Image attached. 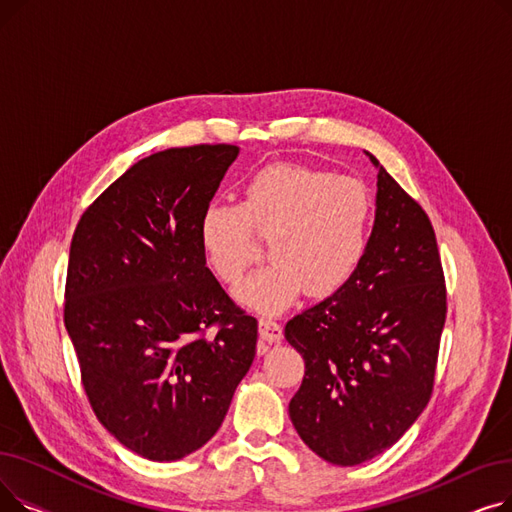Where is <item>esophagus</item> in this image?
Listing matches in <instances>:
<instances>
[{
	"label": "esophagus",
	"instance_id": "esophagus-1",
	"mask_svg": "<svg viewBox=\"0 0 512 512\" xmlns=\"http://www.w3.org/2000/svg\"><path fill=\"white\" fill-rule=\"evenodd\" d=\"M259 336H261L265 342L276 344V342L282 340V326L278 324L276 319H272V317H261V319H259Z\"/></svg>",
	"mask_w": 512,
	"mask_h": 512
}]
</instances>
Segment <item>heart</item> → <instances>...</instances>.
I'll use <instances>...</instances> for the list:
<instances>
[{"mask_svg":"<svg viewBox=\"0 0 512 512\" xmlns=\"http://www.w3.org/2000/svg\"><path fill=\"white\" fill-rule=\"evenodd\" d=\"M375 218L369 188L334 172L276 161L253 172L242 203L211 201L199 218V242L213 274L234 286L270 238L272 261L236 288V299L261 313H280L303 292L332 297L367 257Z\"/></svg>","mask_w":512,"mask_h":512,"instance_id":"b5f03b06","label":"heart"}]
</instances>
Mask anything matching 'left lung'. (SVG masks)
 Listing matches in <instances>:
<instances>
[{
  "instance_id": "left-lung-1",
  "label": "left lung",
  "mask_w": 512,
  "mask_h": 512,
  "mask_svg": "<svg viewBox=\"0 0 512 512\" xmlns=\"http://www.w3.org/2000/svg\"><path fill=\"white\" fill-rule=\"evenodd\" d=\"M367 155L378 168V195L361 270L284 330L305 359L303 384L288 405L292 425L315 454L340 467L382 454L423 413L446 321L432 222Z\"/></svg>"
}]
</instances>
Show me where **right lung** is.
Listing matches in <instances>:
<instances>
[{"label": "right lung", "mask_w": 512, "mask_h": 512, "mask_svg": "<svg viewBox=\"0 0 512 512\" xmlns=\"http://www.w3.org/2000/svg\"><path fill=\"white\" fill-rule=\"evenodd\" d=\"M236 145L153 153L87 207L64 324L91 407L120 444L178 461L218 432L257 346V319L205 265L199 218Z\"/></svg>", "instance_id": "add662e5"}]
</instances>
